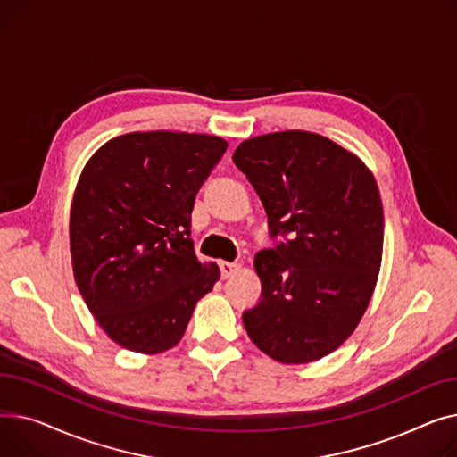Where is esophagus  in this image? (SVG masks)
I'll return each instance as SVG.
<instances>
[{"label": "esophagus", "mask_w": 457, "mask_h": 457, "mask_svg": "<svg viewBox=\"0 0 457 457\" xmlns=\"http://www.w3.org/2000/svg\"><path fill=\"white\" fill-rule=\"evenodd\" d=\"M237 270H239V265L236 262H220V271H221L223 278L232 277Z\"/></svg>", "instance_id": "obj_1"}]
</instances>
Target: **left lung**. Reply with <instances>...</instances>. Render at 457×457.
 Returning a JSON list of instances; mask_svg holds the SVG:
<instances>
[{"mask_svg":"<svg viewBox=\"0 0 457 457\" xmlns=\"http://www.w3.org/2000/svg\"><path fill=\"white\" fill-rule=\"evenodd\" d=\"M232 160L256 190L275 247L254 256L262 295L244 325L282 363L323 358L354 332L377 286L384 210L361 160L306 130L263 134Z\"/></svg>","mask_w":457,"mask_h":457,"instance_id":"1","label":"left lung"}]
</instances>
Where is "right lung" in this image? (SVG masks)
Masks as SVG:
<instances>
[{"mask_svg": "<svg viewBox=\"0 0 457 457\" xmlns=\"http://www.w3.org/2000/svg\"><path fill=\"white\" fill-rule=\"evenodd\" d=\"M227 151L208 134L130 132L85 166L70 213L77 287L101 328L134 353L180 341L220 278L194 253L195 195Z\"/></svg>", "mask_w": 457, "mask_h": 457, "instance_id": "add662e5", "label": "right lung"}]
</instances>
